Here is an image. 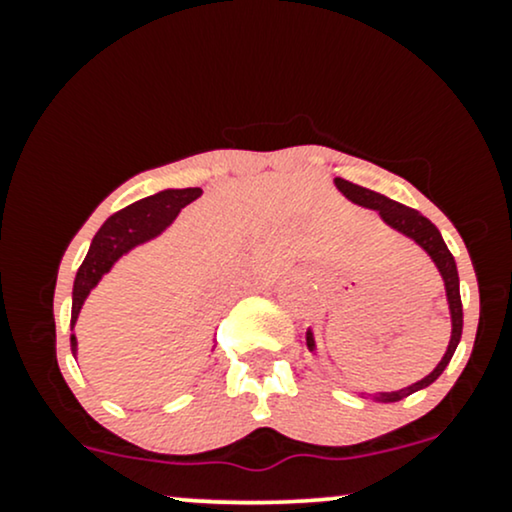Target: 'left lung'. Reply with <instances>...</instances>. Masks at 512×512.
<instances>
[{
	"instance_id": "obj_1",
	"label": "left lung",
	"mask_w": 512,
	"mask_h": 512,
	"mask_svg": "<svg viewBox=\"0 0 512 512\" xmlns=\"http://www.w3.org/2000/svg\"><path fill=\"white\" fill-rule=\"evenodd\" d=\"M334 185H337V190L342 192L346 199H351V202L358 204V207L378 211L380 219H383L387 226L395 228V231L402 233V236L414 240V243L419 245V248L424 250L428 257H431L433 264L438 267L440 276H443L445 296H448V308H450V320H452L450 344H448V351H445V356L440 358L438 366L433 368L431 373L426 375V378H421L419 383L404 387V390L375 392V395H368V397H373L375 402H385V404L387 402H399V399L414 395V392L424 390V387L436 383V380L440 378V373H443L445 366L450 363L452 354H455L457 344H460V337H462V301H460V276H457L455 257L450 255L448 245H445V240H443V236H440L438 228L433 226V223L428 221L426 216H421L416 209L404 207V204L395 202V199L380 195V192L368 190V187L354 185V182H349L344 178H334ZM305 344H308L310 351H315L313 330H308V334H305Z\"/></svg>"
}]
</instances>
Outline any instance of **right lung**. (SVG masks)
I'll list each match as a JSON object with an SVG mask.
<instances>
[{"label":"right lung","instance_id":"add662e5","mask_svg":"<svg viewBox=\"0 0 512 512\" xmlns=\"http://www.w3.org/2000/svg\"><path fill=\"white\" fill-rule=\"evenodd\" d=\"M202 195L199 187H185V190H163L156 195L139 199V202L129 204V207L120 209L117 214L110 216L103 223L101 231L91 240L86 260L81 262L79 272L74 279V293H72V330L76 317L81 313L86 296L91 293L93 286L103 279V274L110 272V267L127 255L129 250L137 245L146 243V240L161 236L163 231L175 221L182 207ZM72 354H76V337L72 334Z\"/></svg>","mask_w":512,"mask_h":512}]
</instances>
